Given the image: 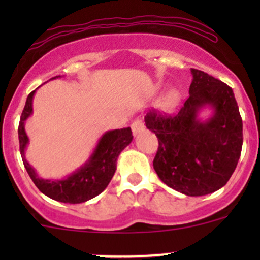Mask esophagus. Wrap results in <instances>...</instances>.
Segmentation results:
<instances>
[{
	"label": "esophagus",
	"instance_id": "esophagus-1",
	"mask_svg": "<svg viewBox=\"0 0 260 260\" xmlns=\"http://www.w3.org/2000/svg\"><path fill=\"white\" fill-rule=\"evenodd\" d=\"M131 128H132L133 136H137L138 133H141V132H143V131H145V124H143V122L140 119V118H137V119H135L132 122V124H131Z\"/></svg>",
	"mask_w": 260,
	"mask_h": 260
}]
</instances>
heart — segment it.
Instances as JSON below:
<instances>
[{
    "mask_svg": "<svg viewBox=\"0 0 260 260\" xmlns=\"http://www.w3.org/2000/svg\"><path fill=\"white\" fill-rule=\"evenodd\" d=\"M179 99L180 95L176 90H170L169 93H166V95L161 99L159 107H161L164 111H170V109L176 107V104L179 103Z\"/></svg>",
    "mask_w": 260,
    "mask_h": 260,
    "instance_id": "obj_1",
    "label": "heart"
}]
</instances>
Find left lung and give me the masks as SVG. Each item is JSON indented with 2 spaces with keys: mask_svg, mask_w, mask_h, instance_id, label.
I'll use <instances>...</instances> for the list:
<instances>
[{
  "mask_svg": "<svg viewBox=\"0 0 260 260\" xmlns=\"http://www.w3.org/2000/svg\"><path fill=\"white\" fill-rule=\"evenodd\" d=\"M188 98L176 114L149 111L146 127L158 138L153 169L162 182L187 196L215 192L232 177L243 146V122L233 89L198 69H191ZM214 109L201 122L198 111Z\"/></svg>",
  "mask_w": 260,
  "mask_h": 260,
  "instance_id": "1",
  "label": "left lung"
}]
</instances>
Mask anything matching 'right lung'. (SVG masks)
Segmentation results:
<instances>
[{
    "instance_id": "add662e5",
    "label": "right lung",
    "mask_w": 260,
    "mask_h": 260,
    "mask_svg": "<svg viewBox=\"0 0 260 260\" xmlns=\"http://www.w3.org/2000/svg\"><path fill=\"white\" fill-rule=\"evenodd\" d=\"M59 77L60 75H57L51 79H56ZM34 94L35 90L28 94L18 124L20 152L28 176L44 195L60 203L81 204L98 196L111 182L117 169V159L119 153L132 142L133 136L131 128H122V129H114L104 133L93 154L89 157L84 166L73 172L67 179L44 180L38 176L35 170L25 158V148L28 143L27 135L25 132V120L32 114Z\"/></svg>"
}]
</instances>
